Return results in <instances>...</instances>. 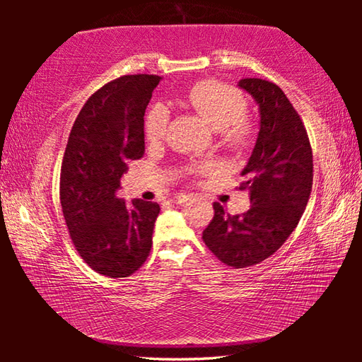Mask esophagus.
Masks as SVG:
<instances>
[{
  "mask_svg": "<svg viewBox=\"0 0 362 362\" xmlns=\"http://www.w3.org/2000/svg\"><path fill=\"white\" fill-rule=\"evenodd\" d=\"M189 199V196L188 194H183V193H177V194H174L173 196V203H175V204H183V203H187V201Z\"/></svg>",
  "mask_w": 362,
  "mask_h": 362,
  "instance_id": "obj_1",
  "label": "esophagus"
}]
</instances>
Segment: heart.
I'll return each mask as SVG.
<instances>
[{"label": "heart", "mask_w": 362, "mask_h": 362, "mask_svg": "<svg viewBox=\"0 0 362 362\" xmlns=\"http://www.w3.org/2000/svg\"><path fill=\"white\" fill-rule=\"evenodd\" d=\"M183 107L193 110L217 131L220 145L233 151L247 148L252 142L255 126L247 115L246 99L240 89L218 79H203L194 83L180 97ZM169 115L163 105H155L145 116V136L148 142H159L166 136ZM189 174H207L209 164H189Z\"/></svg>", "instance_id": "heart-1"}]
</instances>
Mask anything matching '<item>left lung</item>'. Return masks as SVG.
<instances>
[{
  "mask_svg": "<svg viewBox=\"0 0 362 362\" xmlns=\"http://www.w3.org/2000/svg\"><path fill=\"white\" fill-rule=\"evenodd\" d=\"M260 107V132L243 175L240 189L250 193L244 214L226 212L214 203V217L203 231L207 249L233 268H246L268 259L283 246L308 204L313 187V151L297 110L278 84L244 78Z\"/></svg>",
  "mask_w": 362,
  "mask_h": 362,
  "instance_id": "obj_1",
  "label": "left lung"
}]
</instances>
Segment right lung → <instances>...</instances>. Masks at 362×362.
Returning <instances> with one entry per match:
<instances>
[{
	"label": "right lung",
	"instance_id": "add662e5",
	"mask_svg": "<svg viewBox=\"0 0 362 362\" xmlns=\"http://www.w3.org/2000/svg\"><path fill=\"white\" fill-rule=\"evenodd\" d=\"M156 75H124L89 97L71 127L60 169V204L71 243L94 272L127 278L151 250L159 204L116 198L127 163L145 153L144 115Z\"/></svg>",
	"mask_w": 362,
	"mask_h": 362
}]
</instances>
